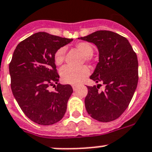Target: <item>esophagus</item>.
<instances>
[{
	"mask_svg": "<svg viewBox=\"0 0 152 152\" xmlns=\"http://www.w3.org/2000/svg\"><path fill=\"white\" fill-rule=\"evenodd\" d=\"M72 87L74 91H75V90H76V88H77V86H76V85H72Z\"/></svg>",
	"mask_w": 152,
	"mask_h": 152,
	"instance_id": "1",
	"label": "esophagus"
}]
</instances>
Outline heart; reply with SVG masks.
Wrapping results in <instances>:
<instances>
[{"label": "heart", "mask_w": 152, "mask_h": 152, "mask_svg": "<svg viewBox=\"0 0 152 152\" xmlns=\"http://www.w3.org/2000/svg\"><path fill=\"white\" fill-rule=\"evenodd\" d=\"M76 48L83 55V60L86 61H91L92 60V54L94 48L91 44L87 42H80L76 44ZM65 50L64 48H59L55 54L54 60L57 65L62 64L65 58ZM90 71L86 65H83L78 68L64 66L60 71V76L62 82L69 84H78L84 80L89 75Z\"/></svg>", "instance_id": "obj_1"}]
</instances>
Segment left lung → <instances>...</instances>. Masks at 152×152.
Returning <instances> with one entry per match:
<instances>
[{
  "mask_svg": "<svg viewBox=\"0 0 152 152\" xmlns=\"http://www.w3.org/2000/svg\"><path fill=\"white\" fill-rule=\"evenodd\" d=\"M93 43L99 51V62L90 76L101 84L87 87L85 97L87 112L93 119L108 123L118 119L127 108L138 82V61L136 53L126 38L108 30H99L79 38Z\"/></svg>",
  "mask_w": 152,
  "mask_h": 152,
  "instance_id": "obj_1",
  "label": "left lung"
}]
</instances>
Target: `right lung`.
Segmentation results:
<instances>
[{
	"label": "right lung",
	"mask_w": 152,
	"mask_h": 152,
	"mask_svg": "<svg viewBox=\"0 0 152 152\" xmlns=\"http://www.w3.org/2000/svg\"><path fill=\"white\" fill-rule=\"evenodd\" d=\"M72 41L39 32L17 45L9 64L11 88L21 109L40 125H52L63 118L72 94L69 84L58 83L54 57L57 50ZM54 86L55 91L48 87Z\"/></svg>",
	"instance_id": "1"
}]
</instances>
